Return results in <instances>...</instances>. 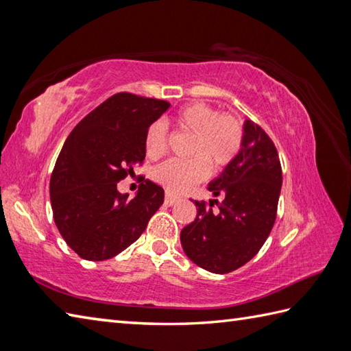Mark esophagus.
<instances>
[{
  "label": "esophagus",
  "instance_id": "obj_1",
  "mask_svg": "<svg viewBox=\"0 0 351 351\" xmlns=\"http://www.w3.org/2000/svg\"><path fill=\"white\" fill-rule=\"evenodd\" d=\"M178 201H180V197L178 196H175V195H171V193H165V204H167V206H173V204H176Z\"/></svg>",
  "mask_w": 351,
  "mask_h": 351
}]
</instances>
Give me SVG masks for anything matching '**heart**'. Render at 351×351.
I'll list each match as a JSON object with an SVG mask.
<instances>
[{"label": "heart", "instance_id": "b5f03b06", "mask_svg": "<svg viewBox=\"0 0 351 351\" xmlns=\"http://www.w3.org/2000/svg\"><path fill=\"white\" fill-rule=\"evenodd\" d=\"M175 125L192 133L189 144L190 159H170L158 165L155 180L171 192H182L192 184L206 180L210 165L215 170L227 167L238 156L244 132L230 113H218L204 103L182 106L173 114ZM145 154L159 159L169 149L167 130L161 123L152 124L144 139Z\"/></svg>", "mask_w": 351, "mask_h": 351}]
</instances>
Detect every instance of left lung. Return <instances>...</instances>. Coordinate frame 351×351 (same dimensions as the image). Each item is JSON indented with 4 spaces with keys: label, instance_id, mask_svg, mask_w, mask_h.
<instances>
[{
    "label": "left lung",
    "instance_id": "obj_1",
    "mask_svg": "<svg viewBox=\"0 0 351 351\" xmlns=\"http://www.w3.org/2000/svg\"><path fill=\"white\" fill-rule=\"evenodd\" d=\"M281 186L275 144L261 125L247 119L238 156L207 187L221 201H193L196 218L181 230L184 252L201 269L218 275L247 264L275 224Z\"/></svg>",
    "mask_w": 351,
    "mask_h": 351
}]
</instances>
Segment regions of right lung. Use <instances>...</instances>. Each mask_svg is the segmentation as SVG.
I'll return each mask as SVG.
<instances>
[{"instance_id": "obj_1", "label": "right lung", "mask_w": 351, "mask_h": 351, "mask_svg": "<svg viewBox=\"0 0 351 351\" xmlns=\"http://www.w3.org/2000/svg\"><path fill=\"white\" fill-rule=\"evenodd\" d=\"M170 107L162 99L121 92L86 114L70 132L50 176L53 219L67 245L87 261L125 250L164 202L149 180L129 199L117 184L145 158V133Z\"/></svg>"}]
</instances>
